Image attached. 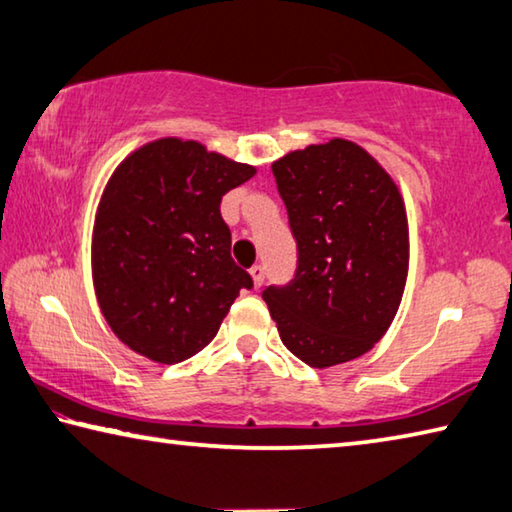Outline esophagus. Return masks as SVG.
Listing matches in <instances>:
<instances>
[{
	"mask_svg": "<svg viewBox=\"0 0 512 512\" xmlns=\"http://www.w3.org/2000/svg\"><path fill=\"white\" fill-rule=\"evenodd\" d=\"M264 275H266V271H264L262 264H257V266L250 268V277H253L255 289H259V287H262V284H264Z\"/></svg>",
	"mask_w": 512,
	"mask_h": 512,
	"instance_id": "esophagus-1",
	"label": "esophagus"
}]
</instances>
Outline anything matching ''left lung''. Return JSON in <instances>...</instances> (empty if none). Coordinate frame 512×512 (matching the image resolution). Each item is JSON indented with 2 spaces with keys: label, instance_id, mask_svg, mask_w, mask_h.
Segmentation results:
<instances>
[{
  "label": "left lung",
  "instance_id": "left-lung-1",
  "mask_svg": "<svg viewBox=\"0 0 512 512\" xmlns=\"http://www.w3.org/2000/svg\"><path fill=\"white\" fill-rule=\"evenodd\" d=\"M298 241V271L264 300L282 343L311 368L359 359L388 332L409 275L404 198L381 164L343 137L271 164Z\"/></svg>",
  "mask_w": 512,
  "mask_h": 512
}]
</instances>
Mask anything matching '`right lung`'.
<instances>
[{
    "instance_id": "1",
    "label": "right lung",
    "mask_w": 512,
    "mask_h": 512,
    "mask_svg": "<svg viewBox=\"0 0 512 512\" xmlns=\"http://www.w3.org/2000/svg\"><path fill=\"white\" fill-rule=\"evenodd\" d=\"M253 164L183 137H160L117 164L94 214L92 284L117 339L180 363L219 332L250 275L230 257L221 198Z\"/></svg>"
}]
</instances>
